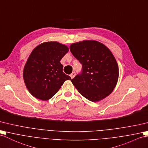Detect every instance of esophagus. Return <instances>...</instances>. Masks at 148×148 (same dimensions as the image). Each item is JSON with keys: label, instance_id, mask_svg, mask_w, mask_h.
I'll return each instance as SVG.
<instances>
[{"label": "esophagus", "instance_id": "34e87169", "mask_svg": "<svg viewBox=\"0 0 148 148\" xmlns=\"http://www.w3.org/2000/svg\"><path fill=\"white\" fill-rule=\"evenodd\" d=\"M75 75H76V73H75V71H73V73H72L71 75H70V77H71V78L72 79V78H73L74 77H75Z\"/></svg>", "mask_w": 148, "mask_h": 148}]
</instances>
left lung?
Wrapping results in <instances>:
<instances>
[{
	"label": "left lung",
	"instance_id": "1",
	"mask_svg": "<svg viewBox=\"0 0 148 148\" xmlns=\"http://www.w3.org/2000/svg\"><path fill=\"white\" fill-rule=\"evenodd\" d=\"M72 55L82 65L80 73L71 80L79 93L92 102L110 95L119 77L118 64L109 49L96 41L73 43Z\"/></svg>",
	"mask_w": 148,
	"mask_h": 148
}]
</instances>
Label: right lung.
I'll use <instances>...</instances> for the list:
<instances>
[{
	"label": "right lung",
	"mask_w": 148,
	"mask_h": 148,
	"mask_svg": "<svg viewBox=\"0 0 148 148\" xmlns=\"http://www.w3.org/2000/svg\"><path fill=\"white\" fill-rule=\"evenodd\" d=\"M68 47L58 42H46L32 51L25 64L23 78L31 95L42 100L55 95L63 83L71 77L63 73L60 61Z\"/></svg>",
	"instance_id": "1"
}]
</instances>
